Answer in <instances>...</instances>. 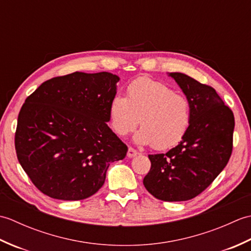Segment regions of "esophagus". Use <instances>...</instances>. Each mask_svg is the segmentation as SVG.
<instances>
[{
  "instance_id": "34e87169",
  "label": "esophagus",
  "mask_w": 251,
  "mask_h": 251,
  "mask_svg": "<svg viewBox=\"0 0 251 251\" xmlns=\"http://www.w3.org/2000/svg\"><path fill=\"white\" fill-rule=\"evenodd\" d=\"M137 154H138V152L135 150V149L129 148L128 149V152H127V156H128L129 158H131V157H135Z\"/></svg>"
}]
</instances>
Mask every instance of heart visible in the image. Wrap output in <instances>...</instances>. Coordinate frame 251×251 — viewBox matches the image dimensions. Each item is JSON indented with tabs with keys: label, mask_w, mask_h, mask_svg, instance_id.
<instances>
[{
	"label": "heart",
	"mask_w": 251,
	"mask_h": 251,
	"mask_svg": "<svg viewBox=\"0 0 251 251\" xmlns=\"http://www.w3.org/2000/svg\"><path fill=\"white\" fill-rule=\"evenodd\" d=\"M128 97L115 95L109 106L112 128L126 136L139 124L134 141L165 150L183 139L191 122V105L184 96L148 77L135 79L127 88Z\"/></svg>",
	"instance_id": "obj_1"
}]
</instances>
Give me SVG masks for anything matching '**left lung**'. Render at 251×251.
<instances>
[{"label": "left lung", "mask_w": 251, "mask_h": 251, "mask_svg": "<svg viewBox=\"0 0 251 251\" xmlns=\"http://www.w3.org/2000/svg\"><path fill=\"white\" fill-rule=\"evenodd\" d=\"M173 77L191 105L189 129L177 147L167 153L149 155L150 172L143 184L156 199L188 201L201 193L230 159L234 115L216 90L184 73Z\"/></svg>", "instance_id": "8db88e82"}]
</instances>
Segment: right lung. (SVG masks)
I'll return each instance as SVG.
<instances>
[{"instance_id":"add662e5","label":"right lung","mask_w":251,"mask_h":251,"mask_svg":"<svg viewBox=\"0 0 251 251\" xmlns=\"http://www.w3.org/2000/svg\"><path fill=\"white\" fill-rule=\"evenodd\" d=\"M120 77L74 72L44 82L21 108L15 148L32 182L47 196L79 201L94 195L110 164L127 149L106 123Z\"/></svg>"}]
</instances>
